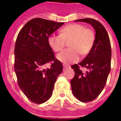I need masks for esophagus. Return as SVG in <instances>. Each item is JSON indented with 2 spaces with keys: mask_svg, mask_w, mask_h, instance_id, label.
<instances>
[{
  "mask_svg": "<svg viewBox=\"0 0 121 121\" xmlns=\"http://www.w3.org/2000/svg\"><path fill=\"white\" fill-rule=\"evenodd\" d=\"M69 67H70V66H69V65H63V68H64V69H66V68H69Z\"/></svg>",
  "mask_w": 121,
  "mask_h": 121,
  "instance_id": "34e87169",
  "label": "esophagus"
}]
</instances>
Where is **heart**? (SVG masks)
Returning <instances> with one entry per match:
<instances>
[{
	"instance_id": "b5f03b06",
	"label": "heart",
	"mask_w": 121,
	"mask_h": 121,
	"mask_svg": "<svg viewBox=\"0 0 121 121\" xmlns=\"http://www.w3.org/2000/svg\"><path fill=\"white\" fill-rule=\"evenodd\" d=\"M70 48L62 51L57 56L59 60L65 64L77 62L80 55H87L92 49L95 41L94 31L80 24H70L60 29V35H52L48 38V44L55 52L61 51L66 41L70 40Z\"/></svg>"
}]
</instances>
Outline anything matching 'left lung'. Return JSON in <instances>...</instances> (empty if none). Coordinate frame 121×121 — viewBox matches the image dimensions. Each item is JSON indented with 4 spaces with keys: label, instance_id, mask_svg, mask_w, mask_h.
Instances as JSON below:
<instances>
[{
    "label": "left lung",
    "instance_id": "left-lung-1",
    "mask_svg": "<svg viewBox=\"0 0 121 121\" xmlns=\"http://www.w3.org/2000/svg\"><path fill=\"white\" fill-rule=\"evenodd\" d=\"M91 24L95 30L93 47L86 58L78 64L71 66L75 76L71 80L73 95L82 102L95 99L104 88L111 65V46L109 35L100 22L91 18L77 20ZM85 67L83 72L79 68Z\"/></svg>",
    "mask_w": 121,
    "mask_h": 121
}]
</instances>
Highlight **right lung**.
Segmentation results:
<instances>
[{
  "label": "right lung",
  "instance_id": "obj_1",
  "mask_svg": "<svg viewBox=\"0 0 121 121\" xmlns=\"http://www.w3.org/2000/svg\"><path fill=\"white\" fill-rule=\"evenodd\" d=\"M63 22L35 18L18 34L14 49V70L19 88L35 104L49 99L54 85L62 73L63 65L56 59L48 44V38ZM47 63L50 68L44 69Z\"/></svg>",
  "mask_w": 121,
  "mask_h": 121
}]
</instances>
